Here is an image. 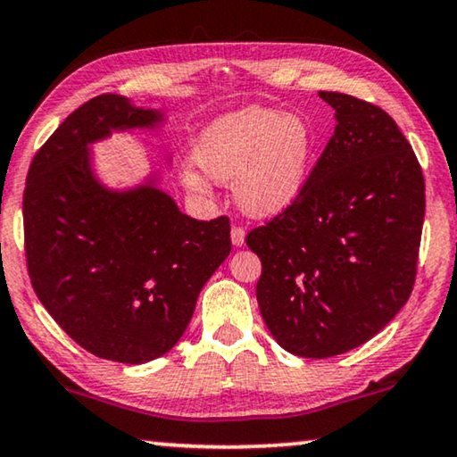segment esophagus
<instances>
[{
    "instance_id": "obj_1",
    "label": "esophagus",
    "mask_w": 457,
    "mask_h": 457,
    "mask_svg": "<svg viewBox=\"0 0 457 457\" xmlns=\"http://www.w3.org/2000/svg\"><path fill=\"white\" fill-rule=\"evenodd\" d=\"M230 239H233L235 247H241V245H245V228L239 227V224H235V227L230 228Z\"/></svg>"
}]
</instances>
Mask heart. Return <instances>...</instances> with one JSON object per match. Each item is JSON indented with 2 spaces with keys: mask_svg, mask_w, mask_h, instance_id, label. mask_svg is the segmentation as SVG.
<instances>
[{
  "mask_svg": "<svg viewBox=\"0 0 457 457\" xmlns=\"http://www.w3.org/2000/svg\"><path fill=\"white\" fill-rule=\"evenodd\" d=\"M313 152L315 137L301 117L270 107H245L204 129L195 162L214 181H235L237 202L245 212L272 216L299 197ZM183 181L191 189L204 187L194 170H185Z\"/></svg>",
  "mask_w": 457,
  "mask_h": 457,
  "instance_id": "heart-1",
  "label": "heart"
}]
</instances>
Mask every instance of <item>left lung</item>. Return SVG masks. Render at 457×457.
<instances>
[{
    "instance_id": "left-lung-1",
    "label": "left lung",
    "mask_w": 457,
    "mask_h": 457,
    "mask_svg": "<svg viewBox=\"0 0 457 457\" xmlns=\"http://www.w3.org/2000/svg\"><path fill=\"white\" fill-rule=\"evenodd\" d=\"M334 136L299 197L245 241L262 260L255 293L284 350L328 359L353 350L406 305L425 220L412 146L373 103L320 92Z\"/></svg>"
}]
</instances>
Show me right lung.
I'll return each mask as SVG.
<instances>
[{"instance_id": "add662e5", "label": "right lung", "mask_w": 457, "mask_h": 457, "mask_svg": "<svg viewBox=\"0 0 457 457\" xmlns=\"http://www.w3.org/2000/svg\"><path fill=\"white\" fill-rule=\"evenodd\" d=\"M158 119L121 95L90 98L38 148L22 200L38 301L84 350L128 365L179 342L197 295L230 253L227 216L195 220L161 189L115 194L92 177L90 142Z\"/></svg>"}]
</instances>
